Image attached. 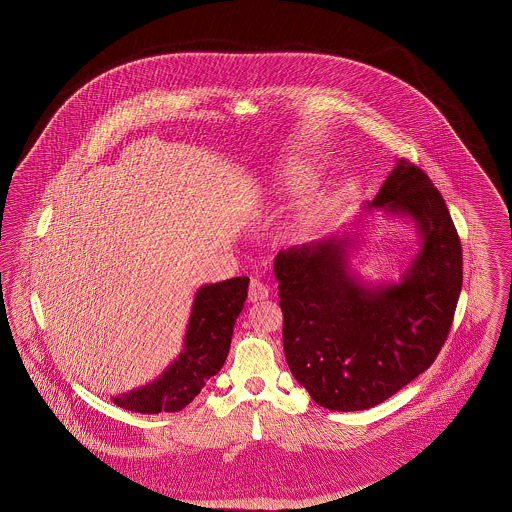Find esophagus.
<instances>
[{
	"mask_svg": "<svg viewBox=\"0 0 512 512\" xmlns=\"http://www.w3.org/2000/svg\"><path fill=\"white\" fill-rule=\"evenodd\" d=\"M268 297V286H265L261 280H251L249 282V301L257 303V301H263Z\"/></svg>",
	"mask_w": 512,
	"mask_h": 512,
	"instance_id": "1",
	"label": "esophagus"
}]
</instances>
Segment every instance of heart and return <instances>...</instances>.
<instances>
[{"mask_svg": "<svg viewBox=\"0 0 512 512\" xmlns=\"http://www.w3.org/2000/svg\"><path fill=\"white\" fill-rule=\"evenodd\" d=\"M320 178L315 165L303 159H290L276 167L268 180V197L272 203L293 201L303 194H307ZM330 211V201L322 192H313L307 195L292 220V230L295 234H309L324 220Z\"/></svg>", "mask_w": 512, "mask_h": 512, "instance_id": "1", "label": "heart"}]
</instances>
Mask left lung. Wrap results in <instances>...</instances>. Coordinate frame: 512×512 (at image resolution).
I'll list each match as a JSON object with an SVG mask.
<instances>
[{"mask_svg":"<svg viewBox=\"0 0 512 512\" xmlns=\"http://www.w3.org/2000/svg\"><path fill=\"white\" fill-rule=\"evenodd\" d=\"M374 209L413 222L414 255L393 284H365L349 257L351 232L280 251L274 276L284 313V353L293 378L320 407L363 411L380 405L436 361L463 288V249L443 197L407 159L393 171ZM359 219L353 228L363 226Z\"/></svg>","mask_w":512,"mask_h":512,"instance_id":"8db88e82","label":"left lung"}]
</instances>
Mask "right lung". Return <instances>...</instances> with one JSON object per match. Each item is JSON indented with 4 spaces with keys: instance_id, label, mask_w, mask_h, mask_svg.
Here are the masks:
<instances>
[{
    "instance_id": "1",
    "label": "right lung",
    "mask_w": 512,
    "mask_h": 512,
    "mask_svg": "<svg viewBox=\"0 0 512 512\" xmlns=\"http://www.w3.org/2000/svg\"><path fill=\"white\" fill-rule=\"evenodd\" d=\"M247 286V276L201 286L195 293L180 355L159 378L115 395L113 403L142 414L178 413L190 405L228 357L234 324L247 299Z\"/></svg>"
}]
</instances>
